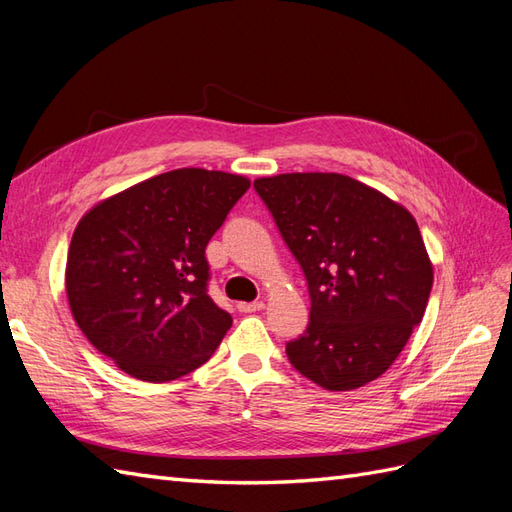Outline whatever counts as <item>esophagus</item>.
Listing matches in <instances>:
<instances>
[{
	"label": "esophagus",
	"mask_w": 512,
	"mask_h": 512,
	"mask_svg": "<svg viewBox=\"0 0 512 512\" xmlns=\"http://www.w3.org/2000/svg\"><path fill=\"white\" fill-rule=\"evenodd\" d=\"M264 300H255V303H238V309L242 313H255V311H261L264 309Z\"/></svg>",
	"instance_id": "esophagus-1"
}]
</instances>
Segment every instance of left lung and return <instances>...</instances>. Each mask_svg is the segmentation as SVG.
Instances as JSON below:
<instances>
[{
	"label": "left lung",
	"instance_id": "left-lung-1",
	"mask_svg": "<svg viewBox=\"0 0 512 512\" xmlns=\"http://www.w3.org/2000/svg\"><path fill=\"white\" fill-rule=\"evenodd\" d=\"M253 186L309 285L307 331L287 342V359L329 391L376 381L422 322L432 290L415 218L339 173H285Z\"/></svg>",
	"mask_w": 512,
	"mask_h": 512
}]
</instances>
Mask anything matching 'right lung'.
<instances>
[{"instance_id":"right-lung-1","label":"right lung","mask_w":512,"mask_h":512,"mask_svg":"<svg viewBox=\"0 0 512 512\" xmlns=\"http://www.w3.org/2000/svg\"><path fill=\"white\" fill-rule=\"evenodd\" d=\"M251 188L242 175L177 168L97 203L77 222L67 298L86 339L123 372L166 383L203 365L231 329L207 294L205 246Z\"/></svg>"}]
</instances>
